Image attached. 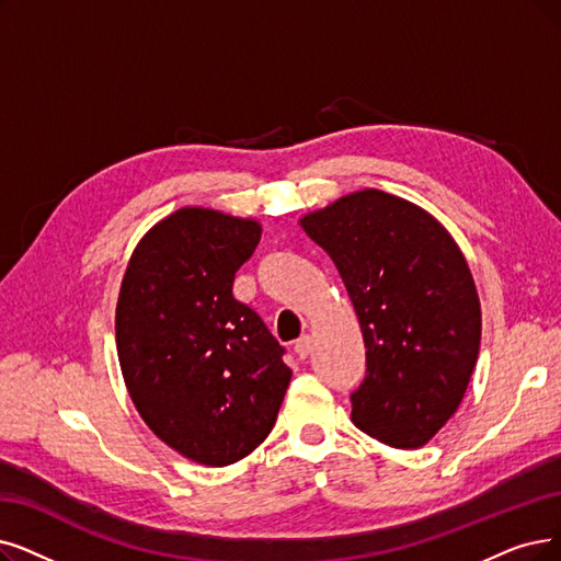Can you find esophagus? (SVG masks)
Listing matches in <instances>:
<instances>
[{"mask_svg":"<svg viewBox=\"0 0 561 561\" xmlns=\"http://www.w3.org/2000/svg\"><path fill=\"white\" fill-rule=\"evenodd\" d=\"M295 352L299 358H306L312 352V339L310 335H301V339L295 343Z\"/></svg>","mask_w":561,"mask_h":561,"instance_id":"obj_1","label":"esophagus"}]
</instances>
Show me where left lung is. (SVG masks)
<instances>
[{"instance_id":"obj_1","label":"left lung","mask_w":561,"mask_h":561,"mask_svg":"<svg viewBox=\"0 0 561 561\" xmlns=\"http://www.w3.org/2000/svg\"><path fill=\"white\" fill-rule=\"evenodd\" d=\"M347 287L366 343L352 400L358 431L416 449L449 421L481 345V304L454 237L421 207L377 188L301 218Z\"/></svg>"}]
</instances>
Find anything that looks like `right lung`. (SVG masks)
<instances>
[{
	"mask_svg": "<svg viewBox=\"0 0 561 561\" xmlns=\"http://www.w3.org/2000/svg\"><path fill=\"white\" fill-rule=\"evenodd\" d=\"M260 234L257 220L184 207L140 239L122 280L115 331L133 405L199 465L257 449L293 377L285 347L232 295Z\"/></svg>",
	"mask_w": 561,
	"mask_h": 561,
	"instance_id": "add662e5",
	"label": "right lung"
}]
</instances>
